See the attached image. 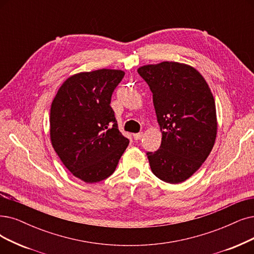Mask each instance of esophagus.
Instances as JSON below:
<instances>
[{
	"mask_svg": "<svg viewBox=\"0 0 254 254\" xmlns=\"http://www.w3.org/2000/svg\"><path fill=\"white\" fill-rule=\"evenodd\" d=\"M133 137H134L135 140H139L141 137H143V133H141V132L140 133H134Z\"/></svg>",
	"mask_w": 254,
	"mask_h": 254,
	"instance_id": "1",
	"label": "esophagus"
}]
</instances>
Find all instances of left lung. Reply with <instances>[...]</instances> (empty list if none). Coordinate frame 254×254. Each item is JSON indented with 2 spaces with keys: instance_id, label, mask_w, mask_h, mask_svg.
<instances>
[{
  "instance_id": "1",
  "label": "left lung",
  "mask_w": 254,
  "mask_h": 254,
  "mask_svg": "<svg viewBox=\"0 0 254 254\" xmlns=\"http://www.w3.org/2000/svg\"><path fill=\"white\" fill-rule=\"evenodd\" d=\"M153 94L161 145L148 152L160 180L180 184L202 166L215 145L217 113L210 88L196 68L175 62L138 67Z\"/></svg>"
}]
</instances>
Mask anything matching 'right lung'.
<instances>
[{
  "instance_id": "1",
  "label": "right lung",
  "mask_w": 254,
  "mask_h": 254,
  "mask_svg": "<svg viewBox=\"0 0 254 254\" xmlns=\"http://www.w3.org/2000/svg\"><path fill=\"white\" fill-rule=\"evenodd\" d=\"M124 75L110 68L75 74L59 87L51 105V143L65 168L86 184L113 174L129 144L110 106Z\"/></svg>"
}]
</instances>
